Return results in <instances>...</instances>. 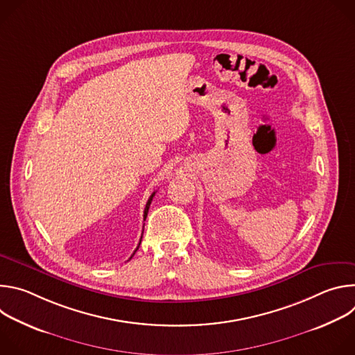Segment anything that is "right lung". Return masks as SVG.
<instances>
[{
  "instance_id": "obj_1",
  "label": "right lung",
  "mask_w": 355,
  "mask_h": 355,
  "mask_svg": "<svg viewBox=\"0 0 355 355\" xmlns=\"http://www.w3.org/2000/svg\"><path fill=\"white\" fill-rule=\"evenodd\" d=\"M155 193H156V192H153V193H151V195H150V198H148V200H147V204H146V208H144V215H143V218H144V220H146V216H147V212H148V208H150V204H151V200H153V196H155ZM141 236H143V234H141ZM140 243H141V239H140V241H139V245H140ZM139 245H137V247H136V250H135V251H133V254H132V256H130V259H132V257H133V256H135V252H136V251H137V248H139ZM130 259H129V260H130Z\"/></svg>"
}]
</instances>
